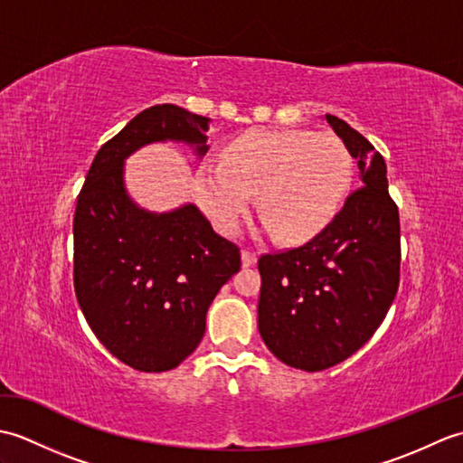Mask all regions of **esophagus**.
Wrapping results in <instances>:
<instances>
[{"mask_svg":"<svg viewBox=\"0 0 463 463\" xmlns=\"http://www.w3.org/2000/svg\"><path fill=\"white\" fill-rule=\"evenodd\" d=\"M241 260H242V267L249 269V267H252V264H257V252H252L249 249H242Z\"/></svg>","mask_w":463,"mask_h":463,"instance_id":"esophagus-1","label":"esophagus"}]
</instances>
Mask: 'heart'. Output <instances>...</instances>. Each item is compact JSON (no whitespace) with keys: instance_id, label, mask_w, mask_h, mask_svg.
I'll return each mask as SVG.
<instances>
[{"instance_id":"b5f03b06","label":"heart","mask_w":463,"mask_h":463,"mask_svg":"<svg viewBox=\"0 0 463 463\" xmlns=\"http://www.w3.org/2000/svg\"><path fill=\"white\" fill-rule=\"evenodd\" d=\"M352 171L348 146L330 133L250 131L224 146L222 163L199 165L194 193L221 232L237 231L257 193L264 226L300 242L336 216Z\"/></svg>"}]
</instances>
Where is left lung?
<instances>
[{"mask_svg":"<svg viewBox=\"0 0 463 463\" xmlns=\"http://www.w3.org/2000/svg\"><path fill=\"white\" fill-rule=\"evenodd\" d=\"M358 163L360 189L300 249L259 259V332L292 368L320 372L350 358L378 330L400 282V216L386 163L368 139L324 117Z\"/></svg>","mask_w":463,"mask_h":463,"instance_id":"8db88e82","label":"left lung"}]
</instances>
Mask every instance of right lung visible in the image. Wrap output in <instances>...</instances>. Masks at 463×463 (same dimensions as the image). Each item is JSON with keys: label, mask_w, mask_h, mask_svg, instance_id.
I'll return each mask as SVG.
<instances>
[{"label": "right lung", "mask_w": 463, "mask_h": 463, "mask_svg": "<svg viewBox=\"0 0 463 463\" xmlns=\"http://www.w3.org/2000/svg\"><path fill=\"white\" fill-rule=\"evenodd\" d=\"M209 117L171 103L141 111L95 155L73 219V282L93 334L139 372H166L203 340L206 310L241 270L237 244L193 203L155 213L125 186V161L151 143H184L203 159Z\"/></svg>", "instance_id": "1"}]
</instances>
